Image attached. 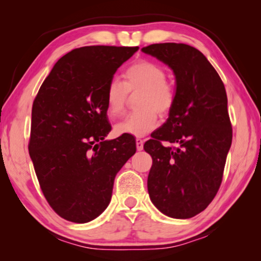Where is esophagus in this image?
Masks as SVG:
<instances>
[{"mask_svg": "<svg viewBox=\"0 0 261 261\" xmlns=\"http://www.w3.org/2000/svg\"><path fill=\"white\" fill-rule=\"evenodd\" d=\"M135 142H137V149L138 151H142L144 149V140L140 138H138L137 140H135Z\"/></svg>", "mask_w": 261, "mask_h": 261, "instance_id": "1", "label": "esophagus"}]
</instances>
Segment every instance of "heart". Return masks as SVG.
Listing matches in <instances>:
<instances>
[{
  "mask_svg": "<svg viewBox=\"0 0 261 261\" xmlns=\"http://www.w3.org/2000/svg\"><path fill=\"white\" fill-rule=\"evenodd\" d=\"M124 83L112 80L106 89V109L110 119H116L126 108L128 92H141L135 112L115 124L117 134L144 137L155 129L158 114L169 115L176 102V91L166 82V71L158 64L142 59L128 66L123 72Z\"/></svg>",
  "mask_w": 261,
  "mask_h": 261,
  "instance_id": "1",
  "label": "heart"
}]
</instances>
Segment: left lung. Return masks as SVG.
I'll list each match as a JSON object with an SVG mask.
<instances>
[{"label":"left lung","instance_id":"8db88e82","mask_svg":"<svg viewBox=\"0 0 261 261\" xmlns=\"http://www.w3.org/2000/svg\"><path fill=\"white\" fill-rule=\"evenodd\" d=\"M141 51L166 64L176 77V102L169 119L144 149L152 156L149 198L165 215L190 219L219 191L233 130L223 82L197 48L165 42Z\"/></svg>","mask_w":261,"mask_h":261}]
</instances>
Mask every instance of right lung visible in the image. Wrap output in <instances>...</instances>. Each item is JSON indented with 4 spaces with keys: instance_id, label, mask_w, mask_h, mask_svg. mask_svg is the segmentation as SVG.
I'll return each instance as SVG.
<instances>
[{
    "instance_id": "obj_1",
    "label": "right lung",
    "mask_w": 261,
    "mask_h": 261,
    "mask_svg": "<svg viewBox=\"0 0 261 261\" xmlns=\"http://www.w3.org/2000/svg\"><path fill=\"white\" fill-rule=\"evenodd\" d=\"M139 47L85 46L66 53L33 102L28 149L45 198L60 217L87 223L110 203L114 179L137 151L133 135L112 130L106 89Z\"/></svg>"
}]
</instances>
